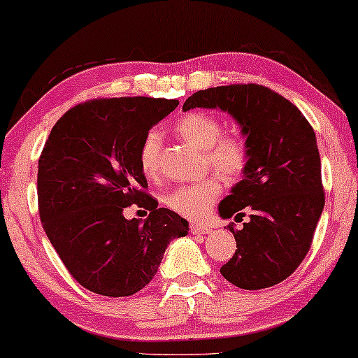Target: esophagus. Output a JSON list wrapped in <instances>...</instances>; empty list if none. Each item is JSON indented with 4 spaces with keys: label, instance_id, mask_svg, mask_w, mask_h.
<instances>
[{
    "label": "esophagus",
    "instance_id": "34e87169",
    "mask_svg": "<svg viewBox=\"0 0 358 358\" xmlns=\"http://www.w3.org/2000/svg\"><path fill=\"white\" fill-rule=\"evenodd\" d=\"M190 233L192 234H207L210 233V227H205V224H197V223H192L189 227Z\"/></svg>",
    "mask_w": 358,
    "mask_h": 358
}]
</instances>
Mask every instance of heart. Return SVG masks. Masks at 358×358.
<instances>
[{
  "mask_svg": "<svg viewBox=\"0 0 358 358\" xmlns=\"http://www.w3.org/2000/svg\"><path fill=\"white\" fill-rule=\"evenodd\" d=\"M173 131L187 143L203 150L205 164L227 179H236L244 174L251 161L248 140L239 134H222L223 125L218 117L208 112H187L173 124ZM161 140L156 130H150L141 140L138 163L146 178L153 179L161 168ZM222 194V180L207 178L194 184L176 187L164 197L169 210L189 220L203 218Z\"/></svg>",
  "mask_w": 358,
  "mask_h": 358,
  "instance_id": "1",
  "label": "heart"
}]
</instances>
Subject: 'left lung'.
Wrapping results in <instances>:
<instances>
[{
  "label": "left lung",
  "mask_w": 358,
  "mask_h": 358,
  "mask_svg": "<svg viewBox=\"0 0 358 358\" xmlns=\"http://www.w3.org/2000/svg\"><path fill=\"white\" fill-rule=\"evenodd\" d=\"M227 110L251 148L244 179L222 200L223 218L249 222L236 231V251L220 272L244 290L273 287L290 277L310 251L324 207L316 135L306 117L278 92L256 83L197 91L182 109Z\"/></svg>",
  "instance_id": "8db88e82"
}]
</instances>
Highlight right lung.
<instances>
[{"mask_svg": "<svg viewBox=\"0 0 358 358\" xmlns=\"http://www.w3.org/2000/svg\"><path fill=\"white\" fill-rule=\"evenodd\" d=\"M179 106L163 97H97L63 114L38 158V217L66 271L104 296H130L158 272L187 222L148 194L138 163L143 136ZM136 204L143 224L127 220Z\"/></svg>", "mask_w": 358, "mask_h": 358, "instance_id": "add662e5", "label": "right lung"}]
</instances>
